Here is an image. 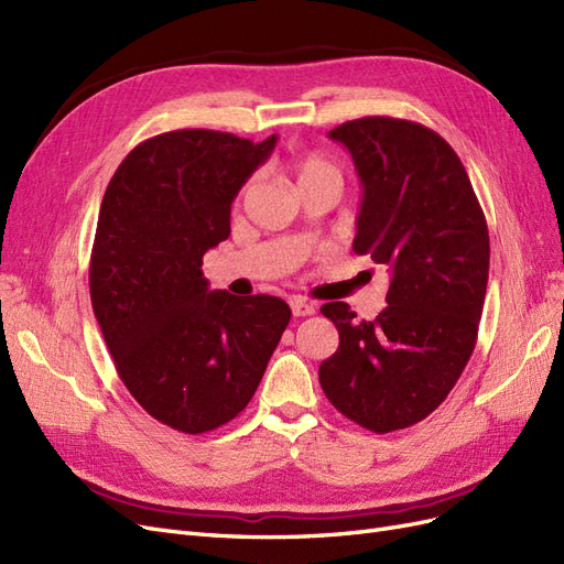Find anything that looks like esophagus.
<instances>
[{"label": "esophagus", "instance_id": "obj_1", "mask_svg": "<svg viewBox=\"0 0 564 564\" xmlns=\"http://www.w3.org/2000/svg\"><path fill=\"white\" fill-rule=\"evenodd\" d=\"M292 313H294V317H308V315H315V305L313 303H308V301H303V299H292Z\"/></svg>", "mask_w": 564, "mask_h": 564}]
</instances>
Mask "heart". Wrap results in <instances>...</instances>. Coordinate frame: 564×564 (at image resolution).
Returning <instances> with one entry per match:
<instances>
[{"label": "heart", "instance_id": "1", "mask_svg": "<svg viewBox=\"0 0 564 564\" xmlns=\"http://www.w3.org/2000/svg\"><path fill=\"white\" fill-rule=\"evenodd\" d=\"M296 174H299V183L303 181H311V178H319V176H336V169L332 162L322 160L317 155H311V158H303L299 164H296Z\"/></svg>", "mask_w": 564, "mask_h": 564}]
</instances>
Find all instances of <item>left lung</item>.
I'll return each mask as SVG.
<instances>
[{"mask_svg":"<svg viewBox=\"0 0 564 564\" xmlns=\"http://www.w3.org/2000/svg\"><path fill=\"white\" fill-rule=\"evenodd\" d=\"M362 183L355 253L390 272L388 305L357 322L332 301L322 315L338 350L319 365L324 395L373 433L419 423L445 402L466 369L487 294L489 232L470 178L433 129L362 117L329 131Z\"/></svg>","mask_w":564,"mask_h":564,"instance_id":"left-lung-1","label":"left lung"}]
</instances>
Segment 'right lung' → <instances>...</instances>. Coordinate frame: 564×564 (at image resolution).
<instances>
[{
    "label": "right lung",
    "instance_id": "1",
    "mask_svg": "<svg viewBox=\"0 0 564 564\" xmlns=\"http://www.w3.org/2000/svg\"><path fill=\"white\" fill-rule=\"evenodd\" d=\"M212 129L152 135L117 166L100 204L89 289L119 379L164 425L199 435L253 398L292 311L278 296L212 292L202 256L275 150Z\"/></svg>",
    "mask_w": 564,
    "mask_h": 564
}]
</instances>
